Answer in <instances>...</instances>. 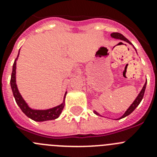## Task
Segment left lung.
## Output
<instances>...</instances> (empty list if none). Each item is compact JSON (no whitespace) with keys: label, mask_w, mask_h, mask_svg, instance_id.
Masks as SVG:
<instances>
[{"label":"left lung","mask_w":157,"mask_h":157,"mask_svg":"<svg viewBox=\"0 0 157 157\" xmlns=\"http://www.w3.org/2000/svg\"><path fill=\"white\" fill-rule=\"evenodd\" d=\"M111 36H112V37H114V38H116V39H120V40H122V41H127V42H128L129 44H131V42H130V41H129L127 38H126V37H124L123 34H120V33H117V32H116V33H112V34H111ZM131 45H132V44H131ZM146 83H147V80H146V82H145V85H144L142 90H141V92H140V94H138V96L137 97V98L134 100V101L132 103V105L129 107V109L126 111L125 113H124V114H123V116L120 118V119H122V118H124V117H126V116H129V115H130V113H131V112H132L133 111H134V109H135L138 106V105H139L140 102H141V100H142V98H143V97H144V94H145V87H146ZM94 113H95L96 115H99L98 112H95V111H94ZM120 119H119V120H120Z\"/></svg>","instance_id":"obj_1"}]
</instances>
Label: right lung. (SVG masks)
Listing matches in <instances>:
<instances>
[{
	"instance_id": "add662e5",
	"label": "right lung",
	"mask_w": 157,
	"mask_h": 157,
	"mask_svg": "<svg viewBox=\"0 0 157 157\" xmlns=\"http://www.w3.org/2000/svg\"><path fill=\"white\" fill-rule=\"evenodd\" d=\"M18 56H19V54H18L17 58ZM17 58H16L15 62H14L13 67H12V76H11L10 84L11 87H12V93H13L14 98H15L16 103L19 105L20 109L23 111V113H24L27 117L30 118L31 120L37 122L55 120V119L59 117V115L61 114L63 107H64V102H63V104H61V105L55 107V108H52V109H47V110H34V109H31L30 108H29L27 104L25 102V101L23 99L22 96L20 95L19 90H18L17 86H16V65ZM66 94H65V96H66Z\"/></svg>"
}]
</instances>
